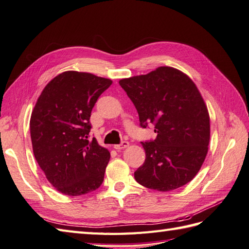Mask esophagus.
<instances>
[{
	"instance_id": "obj_1",
	"label": "esophagus",
	"mask_w": 249,
	"mask_h": 249,
	"mask_svg": "<svg viewBox=\"0 0 249 249\" xmlns=\"http://www.w3.org/2000/svg\"><path fill=\"white\" fill-rule=\"evenodd\" d=\"M130 145V143L127 142V141H123L122 143H120V144H117V145H114V148L116 149V150H120V149H124V148H126L127 146Z\"/></svg>"
}]
</instances>
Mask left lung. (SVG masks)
Here are the masks:
<instances>
[{
  "label": "left lung",
  "mask_w": 249,
  "mask_h": 249,
  "mask_svg": "<svg viewBox=\"0 0 249 249\" xmlns=\"http://www.w3.org/2000/svg\"><path fill=\"white\" fill-rule=\"evenodd\" d=\"M119 85L137 109L142 127L155 124L157 138L141 142L145 161L134 172L137 183L171 191L197 175L208 154L210 116L194 82L186 73L160 66L122 79Z\"/></svg>",
  "instance_id": "1"
}]
</instances>
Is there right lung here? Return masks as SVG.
I'll return each mask as SVG.
<instances>
[{
  "mask_svg": "<svg viewBox=\"0 0 249 249\" xmlns=\"http://www.w3.org/2000/svg\"><path fill=\"white\" fill-rule=\"evenodd\" d=\"M110 79L67 71L43 88L30 119L34 157L49 182L69 196L96 190L110 160L107 148L89 139V119Z\"/></svg>",
  "mask_w": 249,
  "mask_h": 249,
  "instance_id": "right-lung-1",
  "label": "right lung"
}]
</instances>
